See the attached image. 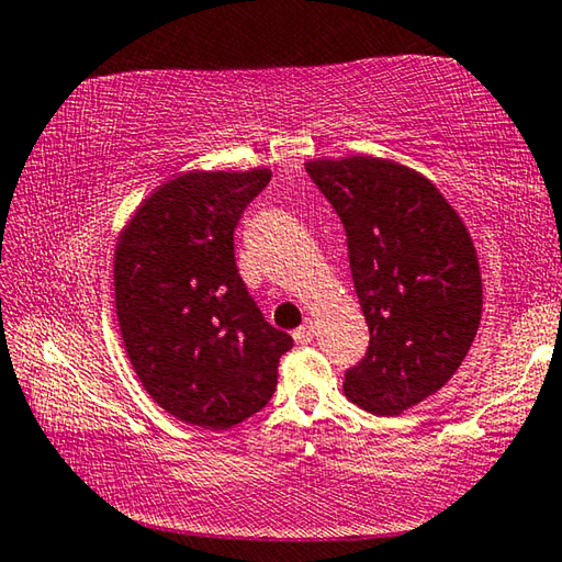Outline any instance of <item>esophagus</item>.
Returning a JSON list of instances; mask_svg holds the SVG:
<instances>
[{"instance_id": "esophagus-1", "label": "esophagus", "mask_w": 562, "mask_h": 562, "mask_svg": "<svg viewBox=\"0 0 562 562\" xmlns=\"http://www.w3.org/2000/svg\"><path fill=\"white\" fill-rule=\"evenodd\" d=\"M294 341H297L300 346H304V344H312L314 341V336H316V326L312 324V322H304L300 329H294Z\"/></svg>"}]
</instances>
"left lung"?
<instances>
[{"label":"left lung","instance_id":"1","mask_svg":"<svg viewBox=\"0 0 562 562\" xmlns=\"http://www.w3.org/2000/svg\"><path fill=\"white\" fill-rule=\"evenodd\" d=\"M339 213L369 351L344 393L373 415H401L452 379L482 322V272L459 213L430 179L393 159L307 161Z\"/></svg>","mask_w":562,"mask_h":562}]
</instances>
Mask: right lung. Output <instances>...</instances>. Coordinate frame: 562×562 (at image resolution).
Returning a JSON list of instances; mask_svg holds the SVG:
<instances>
[{
	"mask_svg": "<svg viewBox=\"0 0 562 562\" xmlns=\"http://www.w3.org/2000/svg\"><path fill=\"white\" fill-rule=\"evenodd\" d=\"M270 169L183 171L132 213L115 246V307L132 369L179 420L228 430L262 411L292 336L240 280L233 231Z\"/></svg>",
	"mask_w": 562,
	"mask_h": 562,
	"instance_id": "add662e5",
	"label": "right lung"
}]
</instances>
